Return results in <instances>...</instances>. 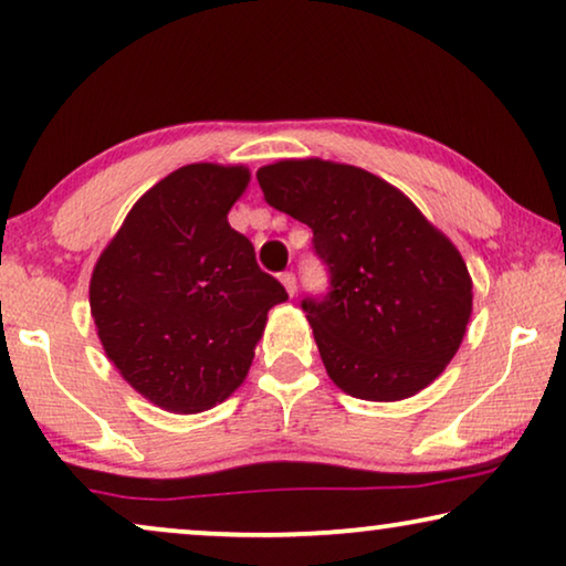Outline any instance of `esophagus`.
<instances>
[{
    "label": "esophagus",
    "instance_id": "1",
    "mask_svg": "<svg viewBox=\"0 0 566 566\" xmlns=\"http://www.w3.org/2000/svg\"><path fill=\"white\" fill-rule=\"evenodd\" d=\"M280 280H282V284H284L286 294H290V297H292V294L297 292V280H294V274H292V272H282Z\"/></svg>",
    "mask_w": 566,
    "mask_h": 566
}]
</instances>
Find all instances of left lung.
<instances>
[{"label":"left lung","instance_id":"8db88e82","mask_svg":"<svg viewBox=\"0 0 566 566\" xmlns=\"http://www.w3.org/2000/svg\"><path fill=\"white\" fill-rule=\"evenodd\" d=\"M274 210L313 230L328 294L305 297L328 377L359 400L420 392L459 352L472 276L441 230L400 189L348 164L302 158L261 166Z\"/></svg>","mask_w":566,"mask_h":566}]
</instances>
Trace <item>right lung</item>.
Returning <instances> with one entry per match:
<instances>
[{
	"mask_svg": "<svg viewBox=\"0 0 566 566\" xmlns=\"http://www.w3.org/2000/svg\"><path fill=\"white\" fill-rule=\"evenodd\" d=\"M245 166L189 164L150 187L92 272L107 359L158 408L200 412L249 374L266 313L286 300L228 212Z\"/></svg>",
	"mask_w": 566,
	"mask_h": 566,
	"instance_id": "obj_1",
	"label": "right lung"
}]
</instances>
